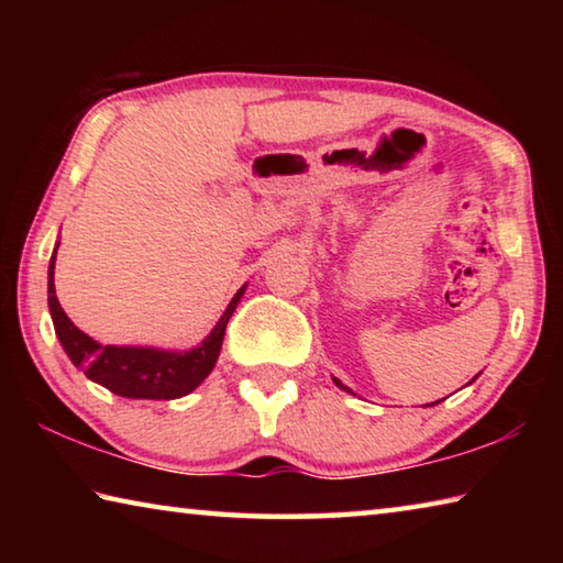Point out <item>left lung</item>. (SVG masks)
<instances>
[{"instance_id": "1", "label": "left lung", "mask_w": 563, "mask_h": 563, "mask_svg": "<svg viewBox=\"0 0 563 563\" xmlns=\"http://www.w3.org/2000/svg\"><path fill=\"white\" fill-rule=\"evenodd\" d=\"M332 379H335V377H332ZM335 385H338V387H342V389H347L345 385H342V383H340V379H335ZM347 393H350V389H347Z\"/></svg>"}]
</instances>
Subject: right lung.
I'll use <instances>...</instances> for the list:
<instances>
[{
	"mask_svg": "<svg viewBox=\"0 0 563 563\" xmlns=\"http://www.w3.org/2000/svg\"><path fill=\"white\" fill-rule=\"evenodd\" d=\"M54 261L56 251L49 263V310L56 338H59L62 347L74 365L81 367L84 375L93 379V383L111 389L113 395L131 399H178L194 393L211 375L218 352H221L223 345L225 325L245 288L235 292V298L225 308L223 318L218 320L211 335L194 350L168 352L154 347L99 345L87 332L76 328L62 310L54 290Z\"/></svg>",
	"mask_w": 563,
	"mask_h": 563,
	"instance_id": "right-lung-1",
	"label": "right lung"
}]
</instances>
